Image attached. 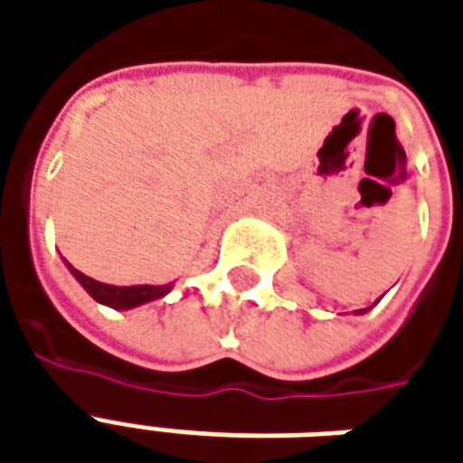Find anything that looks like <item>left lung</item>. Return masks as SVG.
<instances>
[{
    "mask_svg": "<svg viewBox=\"0 0 463 463\" xmlns=\"http://www.w3.org/2000/svg\"><path fill=\"white\" fill-rule=\"evenodd\" d=\"M374 305H377V302H374ZM369 310H372V307H362V310H354V315H364V312Z\"/></svg>",
    "mask_w": 463,
    "mask_h": 463,
    "instance_id": "8db88e82",
    "label": "left lung"
}]
</instances>
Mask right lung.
I'll list each match as a JSON object with an SVG mask.
<instances>
[{
    "instance_id": "1",
    "label": "right lung",
    "mask_w": 463,
    "mask_h": 463,
    "mask_svg": "<svg viewBox=\"0 0 463 463\" xmlns=\"http://www.w3.org/2000/svg\"><path fill=\"white\" fill-rule=\"evenodd\" d=\"M64 265L69 268V272L74 275L76 282H79L99 305L114 307V310H133V307L146 305V302L161 300V298H165V295L173 290V282H168V285H126V288H121V285H106V282H99L94 280V278L84 275L81 270H76L71 262L64 260Z\"/></svg>"
}]
</instances>
